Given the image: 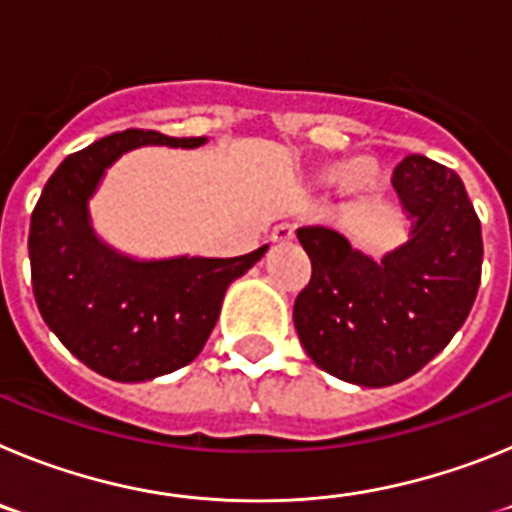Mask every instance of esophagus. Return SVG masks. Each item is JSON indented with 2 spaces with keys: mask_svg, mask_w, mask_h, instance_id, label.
Segmentation results:
<instances>
[{
  "mask_svg": "<svg viewBox=\"0 0 512 512\" xmlns=\"http://www.w3.org/2000/svg\"><path fill=\"white\" fill-rule=\"evenodd\" d=\"M295 238V225L292 223H282L277 225V228L271 230V241H277V243H287Z\"/></svg>",
  "mask_w": 512,
  "mask_h": 512,
  "instance_id": "obj_1",
  "label": "esophagus"
}]
</instances>
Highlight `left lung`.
<instances>
[{
    "mask_svg": "<svg viewBox=\"0 0 512 512\" xmlns=\"http://www.w3.org/2000/svg\"><path fill=\"white\" fill-rule=\"evenodd\" d=\"M392 184L413 238L379 264L336 230H297L312 261L297 336L323 372L361 387L420 372L464 325L482 279V225L456 171L413 153Z\"/></svg>",
    "mask_w": 512,
    "mask_h": 512,
    "instance_id": "1",
    "label": "left lung"
}]
</instances>
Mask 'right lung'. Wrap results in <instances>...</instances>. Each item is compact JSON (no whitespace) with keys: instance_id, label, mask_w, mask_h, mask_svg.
Listing matches in <instances>:
<instances>
[{"instance_id":"add662e5","label":"right lung","mask_w":512,"mask_h":512,"mask_svg":"<svg viewBox=\"0 0 512 512\" xmlns=\"http://www.w3.org/2000/svg\"><path fill=\"white\" fill-rule=\"evenodd\" d=\"M202 143L156 130L112 133L71 153L40 192L27 235L35 302L58 341L102 377L146 382L187 366L210 338L228 284L266 253L133 261L92 233L87 200L120 153Z\"/></svg>"}]
</instances>
